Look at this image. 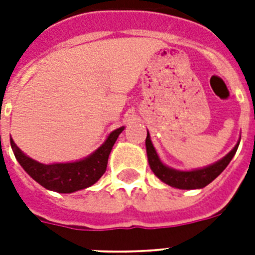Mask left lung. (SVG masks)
Masks as SVG:
<instances>
[{
	"label": "left lung",
	"mask_w": 255,
	"mask_h": 255,
	"mask_svg": "<svg viewBox=\"0 0 255 255\" xmlns=\"http://www.w3.org/2000/svg\"><path fill=\"white\" fill-rule=\"evenodd\" d=\"M238 144H236V147L232 151L222 157L221 160H218L217 163L208 165L201 169H193V170H177L173 168L167 167L165 164L161 163V160L157 156L155 147L151 141V136L149 132L147 133V139H145V147H147V156L148 163L151 167L152 172L157 176L163 182L168 184V185L177 188V189H201L204 186L213 181L214 178L218 177L221 172L228 167V164L232 161L233 156L237 152Z\"/></svg>",
	"instance_id": "left-lung-1"
}]
</instances>
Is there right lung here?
I'll list each match as a JSON object with an SVG mask.
<instances>
[{"instance_id":"1","label":"right lung","mask_w":255,"mask_h":255,"mask_svg":"<svg viewBox=\"0 0 255 255\" xmlns=\"http://www.w3.org/2000/svg\"><path fill=\"white\" fill-rule=\"evenodd\" d=\"M124 127L112 131L95 152L74 163L42 164L30 159L17 147L13 139H10L11 149L21 167L26 170L30 177L49 190L58 193H73L94 185L107 169L108 156L115 144L116 139L123 132Z\"/></svg>"}]
</instances>
